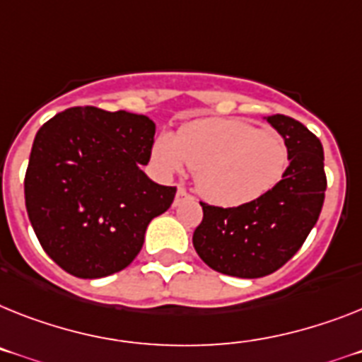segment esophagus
<instances>
[{
    "label": "esophagus",
    "mask_w": 362,
    "mask_h": 362,
    "mask_svg": "<svg viewBox=\"0 0 362 362\" xmlns=\"http://www.w3.org/2000/svg\"><path fill=\"white\" fill-rule=\"evenodd\" d=\"M191 199H193V197H191L189 193L184 189V187H178V191H176V197H175V206L182 204L184 200H191Z\"/></svg>",
    "instance_id": "34e87169"
}]
</instances>
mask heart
Instances as JSON below:
<instances>
[{
    "label": "heart",
    "mask_w": 362,
    "mask_h": 362,
    "mask_svg": "<svg viewBox=\"0 0 362 362\" xmlns=\"http://www.w3.org/2000/svg\"><path fill=\"white\" fill-rule=\"evenodd\" d=\"M154 160L165 173L187 165L197 189L223 208L250 204L278 186L289 167V147L274 132L243 119H204L154 141Z\"/></svg>",
    "instance_id": "heart-1"
}]
</instances>
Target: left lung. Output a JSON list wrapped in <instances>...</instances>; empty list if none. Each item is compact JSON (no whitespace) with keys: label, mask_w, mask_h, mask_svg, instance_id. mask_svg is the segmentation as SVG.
<instances>
[{"label":"left lung","mask_w":362,"mask_h":362,"mask_svg":"<svg viewBox=\"0 0 362 362\" xmlns=\"http://www.w3.org/2000/svg\"><path fill=\"white\" fill-rule=\"evenodd\" d=\"M265 119L289 147L281 182L256 202L238 208L200 202L204 217L193 233L200 259L235 278H263L284 267L317 224L327 186L320 139L289 115Z\"/></svg>","instance_id":"8db88e82"}]
</instances>
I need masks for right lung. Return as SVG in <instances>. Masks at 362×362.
<instances>
[{"instance_id":"obj_1","label":"right lung","mask_w":362,"mask_h":362,"mask_svg":"<svg viewBox=\"0 0 362 362\" xmlns=\"http://www.w3.org/2000/svg\"><path fill=\"white\" fill-rule=\"evenodd\" d=\"M156 124L147 115L73 106L36 132L25 173V208L51 259L84 279L129 267L176 187L141 171Z\"/></svg>"}]
</instances>
